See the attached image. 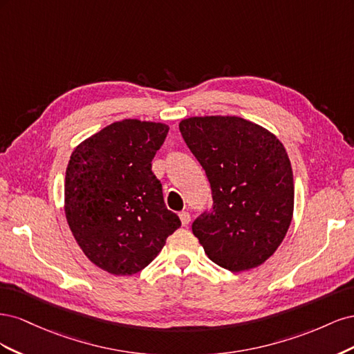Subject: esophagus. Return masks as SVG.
I'll return each instance as SVG.
<instances>
[{"instance_id": "34e87169", "label": "esophagus", "mask_w": 354, "mask_h": 354, "mask_svg": "<svg viewBox=\"0 0 354 354\" xmlns=\"http://www.w3.org/2000/svg\"><path fill=\"white\" fill-rule=\"evenodd\" d=\"M178 216H180L181 224H183V226H187V224L190 223V214L187 211H181Z\"/></svg>"}]
</instances>
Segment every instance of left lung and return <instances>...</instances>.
I'll use <instances>...</instances> for the list:
<instances>
[{"label": "left lung", "instance_id": "1", "mask_svg": "<svg viewBox=\"0 0 354 354\" xmlns=\"http://www.w3.org/2000/svg\"><path fill=\"white\" fill-rule=\"evenodd\" d=\"M178 128L212 192L211 211L192 232L223 269L259 267L279 248L292 220L294 178L283 145L238 116H194Z\"/></svg>", "mask_w": 354, "mask_h": 354}]
</instances>
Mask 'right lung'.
Listing matches in <instances>:
<instances>
[{
	"instance_id": "1",
	"label": "right lung",
	"mask_w": 354,
	"mask_h": 354,
	"mask_svg": "<svg viewBox=\"0 0 354 354\" xmlns=\"http://www.w3.org/2000/svg\"><path fill=\"white\" fill-rule=\"evenodd\" d=\"M168 130L165 124L124 120L104 127L71 155L66 220L82 252L108 273L143 270L181 226L152 173Z\"/></svg>"
}]
</instances>
